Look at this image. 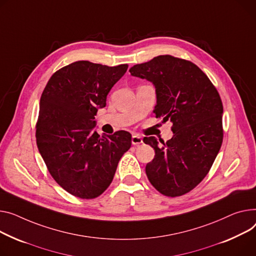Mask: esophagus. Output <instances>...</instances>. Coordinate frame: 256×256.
I'll return each mask as SVG.
<instances>
[{"mask_svg":"<svg viewBox=\"0 0 256 256\" xmlns=\"http://www.w3.org/2000/svg\"><path fill=\"white\" fill-rule=\"evenodd\" d=\"M142 143H143V139L140 137V136H137V134L132 136V144L134 146H138Z\"/></svg>","mask_w":256,"mask_h":256,"instance_id":"34e87169","label":"esophagus"}]
</instances>
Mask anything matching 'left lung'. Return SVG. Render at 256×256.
<instances>
[{
	"instance_id": "8db88e82",
	"label": "left lung",
	"mask_w": 256,
	"mask_h": 256,
	"mask_svg": "<svg viewBox=\"0 0 256 256\" xmlns=\"http://www.w3.org/2000/svg\"><path fill=\"white\" fill-rule=\"evenodd\" d=\"M132 76L156 88L153 113L171 120L173 137L160 146L154 137L145 144L156 150L146 164L150 183L166 196L185 194L206 177L222 144V102L207 75L190 60L160 56L134 64Z\"/></svg>"
}]
</instances>
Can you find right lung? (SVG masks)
<instances>
[{
	"label": "right lung",
	"instance_id": "1",
	"mask_svg": "<svg viewBox=\"0 0 256 256\" xmlns=\"http://www.w3.org/2000/svg\"><path fill=\"white\" fill-rule=\"evenodd\" d=\"M79 60L56 71L40 100L36 138L50 175L69 194L94 198L111 184L119 160L132 145L126 130L100 137L94 115L128 70Z\"/></svg>",
	"mask_w": 256,
	"mask_h": 256
}]
</instances>
